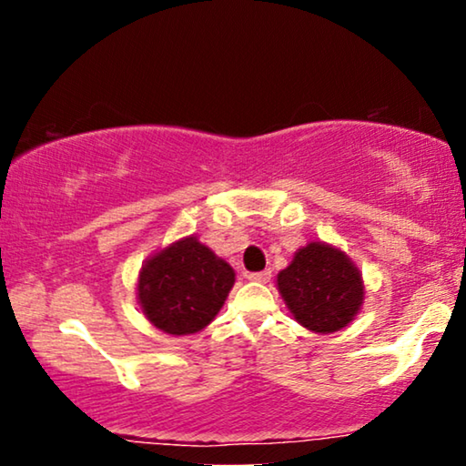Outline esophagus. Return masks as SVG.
<instances>
[{
    "label": "esophagus",
    "mask_w": 466,
    "mask_h": 466,
    "mask_svg": "<svg viewBox=\"0 0 466 466\" xmlns=\"http://www.w3.org/2000/svg\"><path fill=\"white\" fill-rule=\"evenodd\" d=\"M248 279L250 282H260V284H267L271 279V271L265 269V271H254V273H248Z\"/></svg>",
    "instance_id": "34e87169"
}]
</instances>
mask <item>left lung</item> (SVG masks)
Here are the masks:
<instances>
[{
    "label": "left lung",
    "mask_w": 466,
    "mask_h": 466,
    "mask_svg": "<svg viewBox=\"0 0 466 466\" xmlns=\"http://www.w3.org/2000/svg\"><path fill=\"white\" fill-rule=\"evenodd\" d=\"M278 290L299 324L314 333H335L359 314L365 284L346 252L324 241L299 248L278 273Z\"/></svg>",
    "instance_id": "8db88e82"
}]
</instances>
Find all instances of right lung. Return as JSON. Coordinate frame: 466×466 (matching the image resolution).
I'll use <instances>...</instances> for the list:
<instances>
[{
  "label": "right lung",
  "instance_id": "right-lung-1",
  "mask_svg": "<svg viewBox=\"0 0 466 466\" xmlns=\"http://www.w3.org/2000/svg\"><path fill=\"white\" fill-rule=\"evenodd\" d=\"M233 284V267L190 235L142 265L137 301L163 333L190 335L214 320Z\"/></svg>",
  "mask_w": 466,
  "mask_h": 466
}]
</instances>
